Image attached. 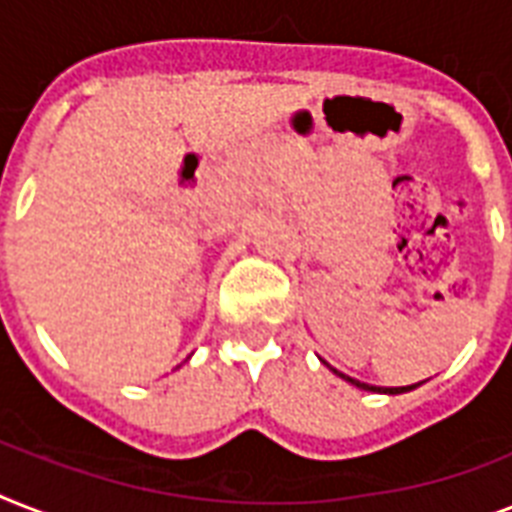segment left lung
Here are the masks:
<instances>
[{
	"label": "left lung",
	"mask_w": 512,
	"mask_h": 512,
	"mask_svg": "<svg viewBox=\"0 0 512 512\" xmlns=\"http://www.w3.org/2000/svg\"><path fill=\"white\" fill-rule=\"evenodd\" d=\"M340 377H345V374H340ZM348 382H353V385H358L361 390H374V393H406V390L417 388V385H406V388H377V385H369V382H358L353 380V377H345Z\"/></svg>",
	"instance_id": "obj_1"
}]
</instances>
